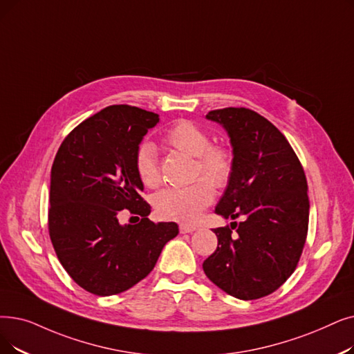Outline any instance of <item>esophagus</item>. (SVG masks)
I'll return each mask as SVG.
<instances>
[{
    "mask_svg": "<svg viewBox=\"0 0 354 354\" xmlns=\"http://www.w3.org/2000/svg\"><path fill=\"white\" fill-rule=\"evenodd\" d=\"M179 230H180L182 234H187V233L195 232L196 227H195V225H191V224H180V225H179Z\"/></svg>",
    "mask_w": 354,
    "mask_h": 354,
    "instance_id": "esophagus-1",
    "label": "esophagus"
}]
</instances>
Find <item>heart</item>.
<instances>
[{
    "label": "heart",
    "mask_w": 354,
    "mask_h": 354,
    "mask_svg": "<svg viewBox=\"0 0 354 354\" xmlns=\"http://www.w3.org/2000/svg\"><path fill=\"white\" fill-rule=\"evenodd\" d=\"M163 142L167 147L195 158V175H203L211 183L223 187L233 171L232 153L221 146H212L209 136L192 121L182 120L169 129ZM136 172L147 188L160 183L158 151L151 143H143L136 153ZM214 199L207 180H196L189 187L166 188L153 198L156 214L166 220L195 221Z\"/></svg>",
    "instance_id": "b5f03b06"
}]
</instances>
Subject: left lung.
I'll return each instance as SVG.
<instances>
[{
  "label": "left lung",
  "mask_w": 354,
  "mask_h": 354,
  "mask_svg": "<svg viewBox=\"0 0 354 354\" xmlns=\"http://www.w3.org/2000/svg\"><path fill=\"white\" fill-rule=\"evenodd\" d=\"M205 118L227 131L233 149V171L215 214L243 221L212 230L218 245L203 268L225 294L262 298L294 273L304 249L310 217L304 169L286 137L260 114L230 106Z\"/></svg>",
  "instance_id": "left-lung-1"
}]
</instances>
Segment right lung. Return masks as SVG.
I'll list each match as a JSON object with an SVG mask.
<instances>
[{
    "instance_id": "obj_1",
    "label": "right lung",
    "mask_w": 354,
    "mask_h": 354,
    "mask_svg": "<svg viewBox=\"0 0 354 354\" xmlns=\"http://www.w3.org/2000/svg\"><path fill=\"white\" fill-rule=\"evenodd\" d=\"M159 114L110 105L82 121L60 145L50 172L49 234L71 278L98 297L121 294L155 268L176 223H153L136 172V153ZM124 207L142 215L122 226Z\"/></svg>"
}]
</instances>
